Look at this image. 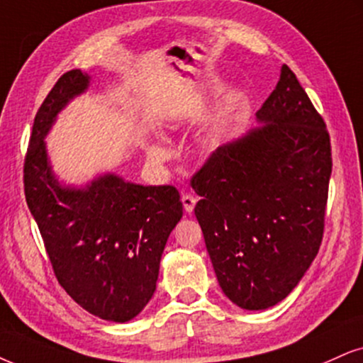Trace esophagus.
<instances>
[{"label": "esophagus", "mask_w": 363, "mask_h": 363, "mask_svg": "<svg viewBox=\"0 0 363 363\" xmlns=\"http://www.w3.org/2000/svg\"><path fill=\"white\" fill-rule=\"evenodd\" d=\"M182 202H183V208H185L186 213H191L195 208V203H196V196L191 195V194H185L182 195Z\"/></svg>", "instance_id": "esophagus-1"}]
</instances>
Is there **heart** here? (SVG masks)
<instances>
[{"label": "heart", "instance_id": "obj_1", "mask_svg": "<svg viewBox=\"0 0 363 363\" xmlns=\"http://www.w3.org/2000/svg\"><path fill=\"white\" fill-rule=\"evenodd\" d=\"M146 155L147 158L156 161V163H163V161H167L169 158V151L164 146L158 145V143H150V145L146 146Z\"/></svg>", "mask_w": 363, "mask_h": 363}]
</instances>
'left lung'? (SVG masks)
Here are the masks:
<instances>
[{"mask_svg": "<svg viewBox=\"0 0 363 363\" xmlns=\"http://www.w3.org/2000/svg\"><path fill=\"white\" fill-rule=\"evenodd\" d=\"M256 116L261 128L218 146L190 180L218 284L244 310L277 305L305 276L332 174L328 129L288 65Z\"/></svg>", "mask_w": 363, "mask_h": 363, "instance_id": "1", "label": "left lung"}]
</instances>
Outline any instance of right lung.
<instances>
[{
  "instance_id": "right-lung-1",
  "label": "right lung",
  "mask_w": 363,
  "mask_h": 363,
  "mask_svg": "<svg viewBox=\"0 0 363 363\" xmlns=\"http://www.w3.org/2000/svg\"><path fill=\"white\" fill-rule=\"evenodd\" d=\"M87 84L86 74L69 70L38 107L23 163L25 199L67 294L92 315L124 323L153 296L161 254L183 203L172 185H134L114 174L80 190L58 185L43 138Z\"/></svg>"
}]
</instances>
